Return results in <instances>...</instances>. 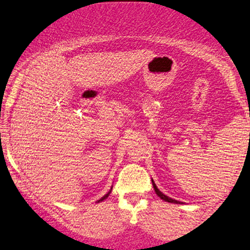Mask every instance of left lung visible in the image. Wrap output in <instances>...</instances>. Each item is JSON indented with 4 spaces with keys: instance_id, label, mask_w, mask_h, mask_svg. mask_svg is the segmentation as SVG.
Here are the masks:
<instances>
[{
    "instance_id": "1",
    "label": "left lung",
    "mask_w": 250,
    "mask_h": 250,
    "mask_svg": "<svg viewBox=\"0 0 250 250\" xmlns=\"http://www.w3.org/2000/svg\"><path fill=\"white\" fill-rule=\"evenodd\" d=\"M152 186H153V188H154V191H156V194L159 196L160 198H162L163 201H165V202H169V203H175V204H182V202H179V201H176V200H173V198H170V197H168V196H166V195H164L162 191L159 190V189L157 188V186H156V183L153 182V180H152Z\"/></svg>"
}]
</instances>
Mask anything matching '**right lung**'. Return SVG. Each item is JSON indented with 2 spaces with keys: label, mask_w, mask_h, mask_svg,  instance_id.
<instances>
[{
  "label": "right lung",
  "mask_w": 250,
  "mask_h": 250,
  "mask_svg": "<svg viewBox=\"0 0 250 250\" xmlns=\"http://www.w3.org/2000/svg\"><path fill=\"white\" fill-rule=\"evenodd\" d=\"M112 188H113V186H112ZM112 188H110V190H109L108 192H107V194H106L105 196H103V197H102V198H100V200H99V201H98V203H99V202H103L104 200H106V198H107V197H108V195L110 194V192H112Z\"/></svg>",
  "instance_id": "1"
}]
</instances>
